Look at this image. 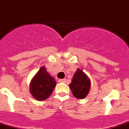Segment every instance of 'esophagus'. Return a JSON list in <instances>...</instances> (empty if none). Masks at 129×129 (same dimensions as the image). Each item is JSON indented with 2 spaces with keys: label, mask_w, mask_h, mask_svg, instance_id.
<instances>
[{
  "label": "esophagus",
  "mask_w": 129,
  "mask_h": 129,
  "mask_svg": "<svg viewBox=\"0 0 129 129\" xmlns=\"http://www.w3.org/2000/svg\"><path fill=\"white\" fill-rule=\"evenodd\" d=\"M58 82L59 83H66V79L63 78V79H59L58 80Z\"/></svg>",
  "instance_id": "34e87169"
}]
</instances>
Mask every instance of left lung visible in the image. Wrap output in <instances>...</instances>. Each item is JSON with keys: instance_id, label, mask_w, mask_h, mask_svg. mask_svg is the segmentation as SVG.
Listing matches in <instances>:
<instances>
[{"instance_id": "obj_1", "label": "left lung", "mask_w": 129, "mask_h": 129, "mask_svg": "<svg viewBox=\"0 0 129 129\" xmlns=\"http://www.w3.org/2000/svg\"><path fill=\"white\" fill-rule=\"evenodd\" d=\"M69 87L73 95L78 99H83L90 91L91 80L83 70L77 69Z\"/></svg>"}]
</instances>
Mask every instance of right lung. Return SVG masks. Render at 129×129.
<instances>
[{
	"instance_id": "obj_1",
	"label": "right lung",
	"mask_w": 129,
	"mask_h": 129,
	"mask_svg": "<svg viewBox=\"0 0 129 129\" xmlns=\"http://www.w3.org/2000/svg\"><path fill=\"white\" fill-rule=\"evenodd\" d=\"M56 86V80L43 66L32 78L30 92L36 100L44 101L51 95Z\"/></svg>"
}]
</instances>
